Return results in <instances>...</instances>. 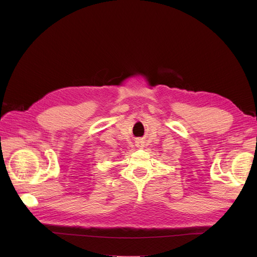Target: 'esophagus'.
Listing matches in <instances>:
<instances>
[{
    "instance_id": "34e87169",
    "label": "esophagus",
    "mask_w": 257,
    "mask_h": 257,
    "mask_svg": "<svg viewBox=\"0 0 257 257\" xmlns=\"http://www.w3.org/2000/svg\"><path fill=\"white\" fill-rule=\"evenodd\" d=\"M137 147H143V143H142V142H138Z\"/></svg>"
}]
</instances>
